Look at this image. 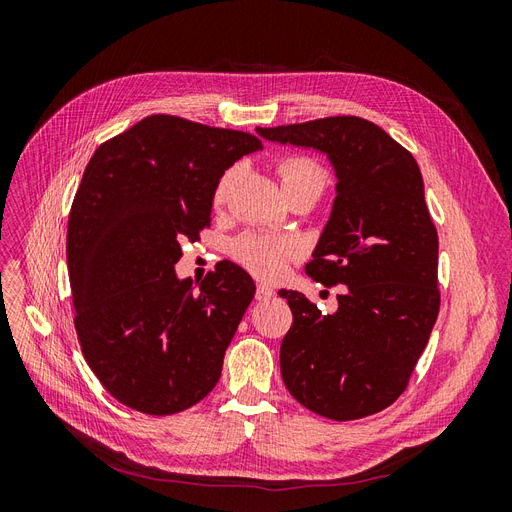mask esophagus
Instances as JSON below:
<instances>
[{
  "mask_svg": "<svg viewBox=\"0 0 512 512\" xmlns=\"http://www.w3.org/2000/svg\"><path fill=\"white\" fill-rule=\"evenodd\" d=\"M273 294H275V290L271 286H267V284H258L256 286V301H269Z\"/></svg>",
  "mask_w": 512,
  "mask_h": 512,
  "instance_id": "34e87169",
  "label": "esophagus"
}]
</instances>
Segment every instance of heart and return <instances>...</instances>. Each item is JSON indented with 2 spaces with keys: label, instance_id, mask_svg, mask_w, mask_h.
I'll list each match as a JSON object with an SVG mask.
<instances>
[{
  "label": "heart",
  "instance_id": "b5f03b06",
  "mask_svg": "<svg viewBox=\"0 0 512 512\" xmlns=\"http://www.w3.org/2000/svg\"><path fill=\"white\" fill-rule=\"evenodd\" d=\"M280 170V177L284 183V190H299V188H316L322 192L324 181H327V175L309 158H286L277 166ZM237 179V168H228L226 173L220 177L218 185H215L213 192V203L222 205L230 185ZM235 258L241 262V265L252 271L254 275L262 277V280H273V277L280 275L286 267V262L297 256L299 245L290 237H280V235H260V232H250V235H243L235 247Z\"/></svg>",
  "mask_w": 512,
  "mask_h": 512
}]
</instances>
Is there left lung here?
Returning <instances> with one entry per match:
<instances>
[{"label": "left lung", "instance_id": "left-lung-1", "mask_svg": "<svg viewBox=\"0 0 512 512\" xmlns=\"http://www.w3.org/2000/svg\"><path fill=\"white\" fill-rule=\"evenodd\" d=\"M271 143L314 149L335 170V200L305 273L344 284L324 316L297 290L280 365L290 395L333 421H354L404 393L440 309L438 232L412 153L376 123L342 115L256 128Z\"/></svg>", "mask_w": 512, "mask_h": 512}]
</instances>
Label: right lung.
Instances as JSON below:
<instances>
[{"label":"right lung","mask_w":512,"mask_h":512,"mask_svg":"<svg viewBox=\"0 0 512 512\" xmlns=\"http://www.w3.org/2000/svg\"><path fill=\"white\" fill-rule=\"evenodd\" d=\"M258 149L254 134L149 115L91 156L68 220L74 327L123 406L175 414L218 384L256 286L224 260L196 290L175 265L209 224L220 177Z\"/></svg>","instance_id":"right-lung-1"}]
</instances>
